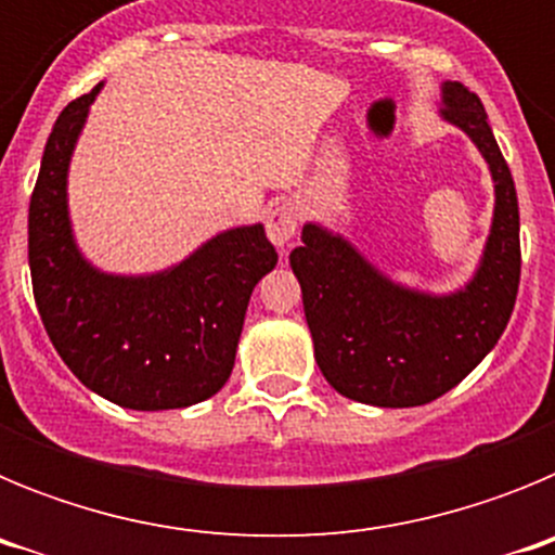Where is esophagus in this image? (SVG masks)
<instances>
[{
	"label": "esophagus",
	"instance_id": "obj_1",
	"mask_svg": "<svg viewBox=\"0 0 555 555\" xmlns=\"http://www.w3.org/2000/svg\"><path fill=\"white\" fill-rule=\"evenodd\" d=\"M294 233H297V214H294L292 203H283V205H278V208L269 210L267 235L274 247H281V249L288 247V242L294 238Z\"/></svg>",
	"mask_w": 555,
	"mask_h": 555
}]
</instances>
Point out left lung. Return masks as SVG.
I'll return each mask as SVG.
<instances>
[{
  "label": "left lung",
  "instance_id": "1",
  "mask_svg": "<svg viewBox=\"0 0 555 555\" xmlns=\"http://www.w3.org/2000/svg\"><path fill=\"white\" fill-rule=\"evenodd\" d=\"M442 119L467 132L494 180V217L473 281L428 294L389 281L345 235L302 228L292 249L313 356L338 395L380 409L425 405L459 386L498 345L519 286V208L512 171L478 96L442 82Z\"/></svg>",
  "mask_w": 555,
  "mask_h": 555
}]
</instances>
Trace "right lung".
<instances>
[{
  "instance_id": "right-lung-1",
  "label": "right lung",
  "mask_w": 555,
  "mask_h": 555,
  "mask_svg": "<svg viewBox=\"0 0 555 555\" xmlns=\"http://www.w3.org/2000/svg\"><path fill=\"white\" fill-rule=\"evenodd\" d=\"M100 88L68 102L49 132L29 199L33 294L57 356L88 389L121 409H185L228 384L249 294L278 253L263 224H247L164 272L91 267L68 222L66 178Z\"/></svg>"
}]
</instances>
